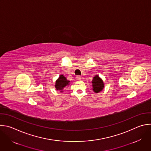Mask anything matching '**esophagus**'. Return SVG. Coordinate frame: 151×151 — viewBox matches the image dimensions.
I'll return each mask as SVG.
<instances>
[{"instance_id":"34e87169","label":"esophagus","mask_w":151,"mask_h":151,"mask_svg":"<svg viewBox=\"0 0 151 151\" xmlns=\"http://www.w3.org/2000/svg\"><path fill=\"white\" fill-rule=\"evenodd\" d=\"M76 79L78 80V81H81V76H76Z\"/></svg>"}]
</instances>
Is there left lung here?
Returning <instances> with one entry per match:
<instances>
[{"mask_svg": "<svg viewBox=\"0 0 151 151\" xmlns=\"http://www.w3.org/2000/svg\"><path fill=\"white\" fill-rule=\"evenodd\" d=\"M92 89L95 93H99L103 90L104 88V83L103 79L98 75H96L92 79Z\"/></svg>", "mask_w": 151, "mask_h": 151, "instance_id": "obj_1", "label": "left lung"}]
</instances>
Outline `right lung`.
I'll list each match as a JSON object with an SVG mask.
<instances>
[{
	"label": "right lung",
	"instance_id": "add662e5",
	"mask_svg": "<svg viewBox=\"0 0 151 151\" xmlns=\"http://www.w3.org/2000/svg\"><path fill=\"white\" fill-rule=\"evenodd\" d=\"M70 81L63 75H60L59 78L56 81L55 85V88L57 91H60V92H63V89L68 85H70Z\"/></svg>",
	"mask_w": 151,
	"mask_h": 151
}]
</instances>
